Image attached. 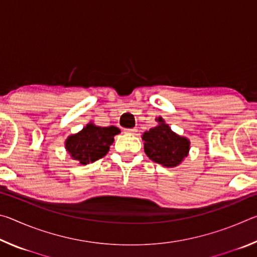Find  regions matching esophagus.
<instances>
[{"mask_svg":"<svg viewBox=\"0 0 257 257\" xmlns=\"http://www.w3.org/2000/svg\"><path fill=\"white\" fill-rule=\"evenodd\" d=\"M124 133L128 135H136L137 129L136 128H130V129H124Z\"/></svg>","mask_w":257,"mask_h":257,"instance_id":"obj_1","label":"esophagus"}]
</instances>
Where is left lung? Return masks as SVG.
<instances>
[{"label": "left lung", "instance_id": "left-lung-1", "mask_svg": "<svg viewBox=\"0 0 257 257\" xmlns=\"http://www.w3.org/2000/svg\"><path fill=\"white\" fill-rule=\"evenodd\" d=\"M156 121L159 122L156 127L143 134L145 153L152 161L163 167H177L188 155L190 142L173 133L161 116Z\"/></svg>", "mask_w": 257, "mask_h": 257}]
</instances>
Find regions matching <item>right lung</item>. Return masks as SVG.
<instances>
[{"label": "right lung", "mask_w": 257, "mask_h": 257, "mask_svg": "<svg viewBox=\"0 0 257 257\" xmlns=\"http://www.w3.org/2000/svg\"><path fill=\"white\" fill-rule=\"evenodd\" d=\"M119 133L120 129L114 125L98 127L89 122L81 132L67 138L66 150L79 164L93 163L106 155Z\"/></svg>", "instance_id": "add662e5"}]
</instances>
